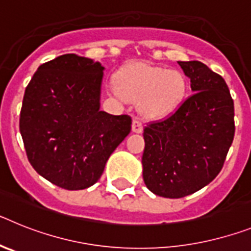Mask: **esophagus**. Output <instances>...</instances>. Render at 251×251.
<instances>
[{
  "instance_id": "esophagus-1",
  "label": "esophagus",
  "mask_w": 251,
  "mask_h": 251,
  "mask_svg": "<svg viewBox=\"0 0 251 251\" xmlns=\"http://www.w3.org/2000/svg\"><path fill=\"white\" fill-rule=\"evenodd\" d=\"M132 130L134 133H141L143 130V123L139 121L138 118H134L133 119V123H132Z\"/></svg>"
}]
</instances>
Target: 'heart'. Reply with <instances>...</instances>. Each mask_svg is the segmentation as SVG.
Wrapping results in <instances>:
<instances>
[{
	"mask_svg": "<svg viewBox=\"0 0 251 251\" xmlns=\"http://www.w3.org/2000/svg\"><path fill=\"white\" fill-rule=\"evenodd\" d=\"M117 81L112 86L113 94L119 99L139 100V109L148 117L170 114L186 94L182 73L148 64H129L119 72Z\"/></svg>",
	"mask_w": 251,
	"mask_h": 251,
	"instance_id": "obj_1",
	"label": "heart"
}]
</instances>
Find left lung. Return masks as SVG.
Returning a JSON list of instances; mask_svg holds the SVG:
<instances>
[{"mask_svg":"<svg viewBox=\"0 0 251 251\" xmlns=\"http://www.w3.org/2000/svg\"><path fill=\"white\" fill-rule=\"evenodd\" d=\"M178 64L194 94L143 132V179L150 191L167 199L185 197L211 182L235 134L234 100L223 76L200 61Z\"/></svg>","mask_w":251,"mask_h":251,"instance_id":"obj_1","label":"left lung"}]
</instances>
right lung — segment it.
Here are the masks:
<instances>
[{"label":"right lung","mask_w":251,"mask_h":251,"mask_svg":"<svg viewBox=\"0 0 251 251\" xmlns=\"http://www.w3.org/2000/svg\"><path fill=\"white\" fill-rule=\"evenodd\" d=\"M104 68L65 54L40 65L28 83L20 132L37 174L65 190L94 185L132 128L129 115L100 110Z\"/></svg>","instance_id":"1"}]
</instances>
